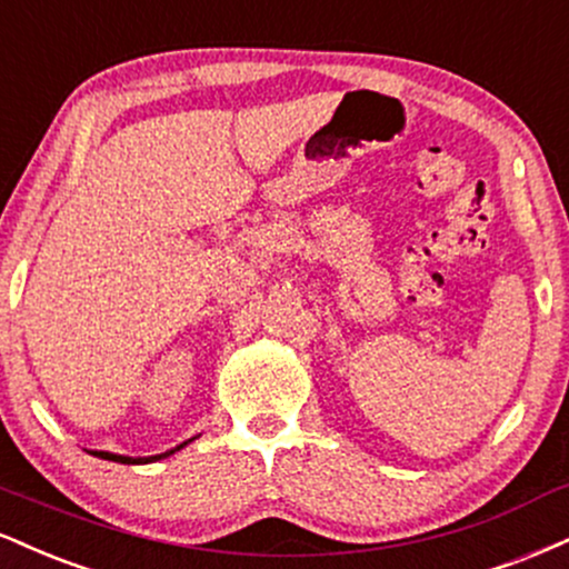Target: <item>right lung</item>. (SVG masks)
<instances>
[{
    "mask_svg": "<svg viewBox=\"0 0 569 569\" xmlns=\"http://www.w3.org/2000/svg\"><path fill=\"white\" fill-rule=\"evenodd\" d=\"M190 442V440H188ZM188 442H182V445H188ZM182 445H177L174 450H180ZM174 450H167V453H161V456H150V458H129V456H116V453H108V450H89V453L92 456H98V458H106V461H116V463H150V461H159V458H167V456H172Z\"/></svg>",
    "mask_w": 569,
    "mask_h": 569,
    "instance_id": "obj_1",
    "label": "right lung"
}]
</instances>
